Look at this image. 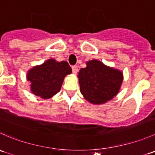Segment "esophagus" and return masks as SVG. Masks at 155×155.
<instances>
[{
	"label": "esophagus",
	"mask_w": 155,
	"mask_h": 155,
	"mask_svg": "<svg viewBox=\"0 0 155 155\" xmlns=\"http://www.w3.org/2000/svg\"><path fill=\"white\" fill-rule=\"evenodd\" d=\"M72 70H73V73H74V74H76L78 72V67L77 66H73L72 67Z\"/></svg>",
	"instance_id": "esophagus-1"
}]
</instances>
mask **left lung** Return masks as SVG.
I'll return each instance as SVG.
<instances>
[{"instance_id": "obj_1", "label": "left lung", "mask_w": 155, "mask_h": 155, "mask_svg": "<svg viewBox=\"0 0 155 155\" xmlns=\"http://www.w3.org/2000/svg\"><path fill=\"white\" fill-rule=\"evenodd\" d=\"M86 64L78 75L84 97L93 104H102L116 96L123 82L122 72L97 60L89 61Z\"/></svg>"}]
</instances>
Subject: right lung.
<instances>
[{
    "label": "right lung",
    "mask_w": 155,
    "mask_h": 155,
    "mask_svg": "<svg viewBox=\"0 0 155 155\" xmlns=\"http://www.w3.org/2000/svg\"><path fill=\"white\" fill-rule=\"evenodd\" d=\"M71 73L72 69L68 62H58L51 58L28 70L27 79L34 94L49 99L59 92L64 77Z\"/></svg>",
    "instance_id": "1"
}]
</instances>
